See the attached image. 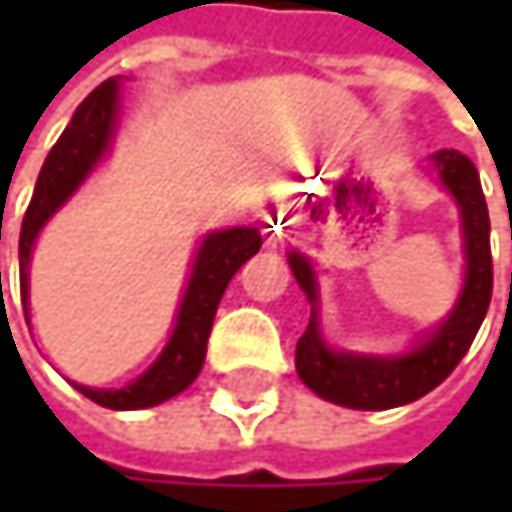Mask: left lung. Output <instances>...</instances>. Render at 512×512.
I'll use <instances>...</instances> for the list:
<instances>
[{"label": "left lung", "instance_id": "obj_1", "mask_svg": "<svg viewBox=\"0 0 512 512\" xmlns=\"http://www.w3.org/2000/svg\"><path fill=\"white\" fill-rule=\"evenodd\" d=\"M430 171L457 201L465 269L460 296L448 317L427 329L406 353L373 356L332 347L320 326V281L314 263L302 252H287L293 278L311 302L308 329L296 344V373L317 397L329 403L376 412L424 397L451 376L486 317L492 299V255L489 210L477 168L460 151H439L430 156Z\"/></svg>", "mask_w": 512, "mask_h": 512}]
</instances>
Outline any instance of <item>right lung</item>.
Masks as SVG:
<instances>
[{"label":"right lung","instance_id":"add662e5","mask_svg":"<svg viewBox=\"0 0 512 512\" xmlns=\"http://www.w3.org/2000/svg\"><path fill=\"white\" fill-rule=\"evenodd\" d=\"M118 118H121V76L106 79L79 103L61 139L52 145L50 156L44 159V168L38 174L35 195H32V204L26 210L23 231H20L23 311H29V260L35 252V243L52 216L79 192V186L109 156L115 130H118ZM260 243H263L260 231L246 228V225L210 231L195 249L192 269H189V278L177 305L171 338L154 364L124 388H88L76 382L73 388L85 394L88 400L106 409H118V412L159 406L177 397L180 391H186L204 367L207 338H210L222 293L228 281L237 275V269L260 252Z\"/></svg>","mask_w":512,"mask_h":512}]
</instances>
